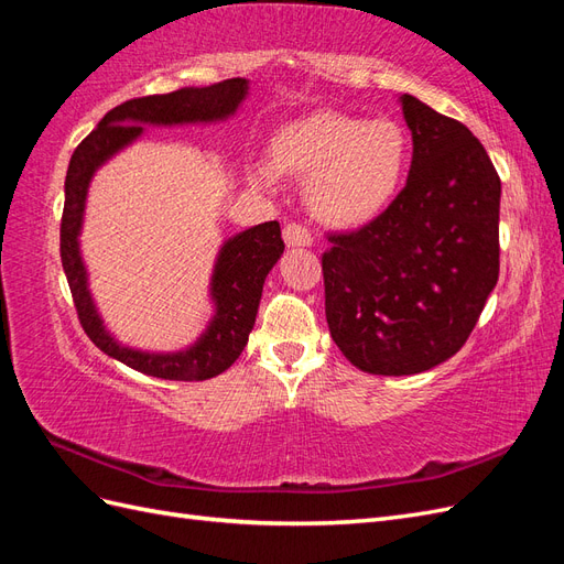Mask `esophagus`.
I'll return each instance as SVG.
<instances>
[{"instance_id": "34e87169", "label": "esophagus", "mask_w": 564, "mask_h": 564, "mask_svg": "<svg viewBox=\"0 0 564 564\" xmlns=\"http://www.w3.org/2000/svg\"><path fill=\"white\" fill-rule=\"evenodd\" d=\"M282 237L286 247H313L311 230L299 224H286L282 230Z\"/></svg>"}]
</instances>
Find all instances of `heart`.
I'll return each instance as SVG.
<instances>
[{"label": "heart", "mask_w": 564, "mask_h": 564, "mask_svg": "<svg viewBox=\"0 0 564 564\" xmlns=\"http://www.w3.org/2000/svg\"><path fill=\"white\" fill-rule=\"evenodd\" d=\"M412 164V143L390 117L365 119L317 110L284 124L270 141V160H251L247 181L275 193L280 174L305 181V202L322 224L357 228L398 199Z\"/></svg>", "instance_id": "heart-1"}]
</instances>
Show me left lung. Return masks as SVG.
<instances>
[{"mask_svg": "<svg viewBox=\"0 0 564 564\" xmlns=\"http://www.w3.org/2000/svg\"><path fill=\"white\" fill-rule=\"evenodd\" d=\"M412 166L390 207L329 235L322 253L332 338L367 373L409 377L449 360L499 280L501 181L468 127L402 94Z\"/></svg>", "mask_w": 564, "mask_h": 564, "instance_id": "1", "label": "left lung"}]
</instances>
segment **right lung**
<instances>
[{
  "instance_id": "right-lung-1",
  "label": "right lung",
  "mask_w": 564,
  "mask_h": 564,
  "mask_svg": "<svg viewBox=\"0 0 564 564\" xmlns=\"http://www.w3.org/2000/svg\"><path fill=\"white\" fill-rule=\"evenodd\" d=\"M249 94V79L232 77L212 87H185L162 96L133 98L112 108L70 158L65 176V207L61 220V261L75 299L82 329L94 344L127 367L166 381H207L226 371L245 350L253 329L268 272L284 251L278 220L237 232L220 245L209 299L214 317L193 346L174 352H150L119 344L100 317L89 272L82 259L79 235L94 174L119 150L141 139L145 127L226 122Z\"/></svg>"
}]
</instances>
